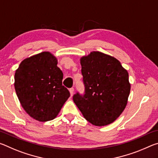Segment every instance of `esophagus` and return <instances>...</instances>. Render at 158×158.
I'll use <instances>...</instances> for the list:
<instances>
[{
    "instance_id": "obj_1",
    "label": "esophagus",
    "mask_w": 158,
    "mask_h": 158,
    "mask_svg": "<svg viewBox=\"0 0 158 158\" xmlns=\"http://www.w3.org/2000/svg\"><path fill=\"white\" fill-rule=\"evenodd\" d=\"M69 93H70V95H73L74 94V89H73V88H71V89H69Z\"/></svg>"
}]
</instances>
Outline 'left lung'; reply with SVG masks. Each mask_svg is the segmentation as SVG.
I'll list each match as a JSON object with an SVG mask.
<instances>
[{
  "mask_svg": "<svg viewBox=\"0 0 158 158\" xmlns=\"http://www.w3.org/2000/svg\"><path fill=\"white\" fill-rule=\"evenodd\" d=\"M80 63L85 94H74V102L93 125L111 123L127 105L130 92L127 71L116 58L100 52L81 57Z\"/></svg>",
  "mask_w": 158,
  "mask_h": 158,
  "instance_id": "left-lung-1",
  "label": "left lung"
}]
</instances>
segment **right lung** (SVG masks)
<instances>
[{
	"instance_id": "1",
	"label": "right lung",
	"mask_w": 158,
	"mask_h": 158,
	"mask_svg": "<svg viewBox=\"0 0 158 158\" xmlns=\"http://www.w3.org/2000/svg\"><path fill=\"white\" fill-rule=\"evenodd\" d=\"M58 60L43 52L21 61L15 74L16 93L23 109L38 121L54 119L69 92L62 85L63 74Z\"/></svg>"
}]
</instances>
